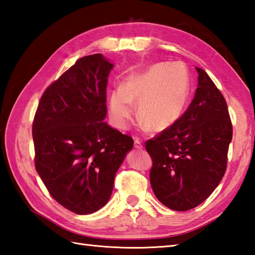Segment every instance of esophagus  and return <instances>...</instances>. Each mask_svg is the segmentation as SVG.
<instances>
[{
	"label": "esophagus",
	"mask_w": 255,
	"mask_h": 255,
	"mask_svg": "<svg viewBox=\"0 0 255 255\" xmlns=\"http://www.w3.org/2000/svg\"><path fill=\"white\" fill-rule=\"evenodd\" d=\"M133 145H134V148L136 149H142V143H141V141H140L139 139H134V142H133Z\"/></svg>",
	"instance_id": "1"
}]
</instances>
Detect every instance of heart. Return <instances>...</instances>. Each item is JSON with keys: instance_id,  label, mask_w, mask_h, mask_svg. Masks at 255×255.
Segmentation results:
<instances>
[{"instance_id": "heart-1", "label": "heart", "mask_w": 255, "mask_h": 255, "mask_svg": "<svg viewBox=\"0 0 255 255\" xmlns=\"http://www.w3.org/2000/svg\"><path fill=\"white\" fill-rule=\"evenodd\" d=\"M189 77L183 63H156L123 81L110 96V116L125 129L138 105V122L150 131H164L184 112L189 97Z\"/></svg>"}]
</instances>
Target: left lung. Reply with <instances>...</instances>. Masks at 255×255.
Instances as JSON below:
<instances>
[{
	"label": "left lung",
	"mask_w": 255,
	"mask_h": 255,
	"mask_svg": "<svg viewBox=\"0 0 255 255\" xmlns=\"http://www.w3.org/2000/svg\"><path fill=\"white\" fill-rule=\"evenodd\" d=\"M186 112L169 129L148 140L150 183L167 208L185 211L209 197L224 177L232 125L223 94L203 69Z\"/></svg>",
	"instance_id": "obj_1"
}]
</instances>
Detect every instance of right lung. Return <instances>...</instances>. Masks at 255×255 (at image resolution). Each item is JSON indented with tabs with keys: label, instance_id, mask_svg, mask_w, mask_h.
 Listing matches in <instances>:
<instances>
[{
	"label": "right lung",
	"instance_id": "right-lung-1",
	"mask_svg": "<svg viewBox=\"0 0 255 255\" xmlns=\"http://www.w3.org/2000/svg\"><path fill=\"white\" fill-rule=\"evenodd\" d=\"M111 63L79 59L42 94L32 123L35 167L64 208L89 215L107 204L133 140L104 123Z\"/></svg>",
	"mask_w": 255,
	"mask_h": 255
}]
</instances>
